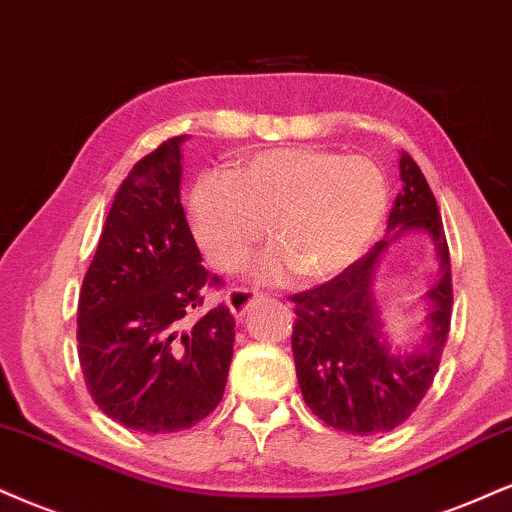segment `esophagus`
<instances>
[{
	"label": "esophagus",
	"mask_w": 512,
	"mask_h": 512,
	"mask_svg": "<svg viewBox=\"0 0 512 512\" xmlns=\"http://www.w3.org/2000/svg\"><path fill=\"white\" fill-rule=\"evenodd\" d=\"M257 300H262V295L250 291V288H233V291L226 295V305H229L231 315L236 319H243L245 312H248Z\"/></svg>",
	"instance_id": "34e87169"
}]
</instances>
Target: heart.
<instances>
[{
  "instance_id": "obj_1",
  "label": "heart",
  "mask_w": 512,
  "mask_h": 512,
  "mask_svg": "<svg viewBox=\"0 0 512 512\" xmlns=\"http://www.w3.org/2000/svg\"><path fill=\"white\" fill-rule=\"evenodd\" d=\"M389 207L379 166L324 147H272L243 157L236 171L209 169L190 193L195 238L207 260L233 272L267 236L274 248L257 276L305 281L341 274L365 255Z\"/></svg>"
}]
</instances>
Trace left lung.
<instances>
[{
    "instance_id": "obj_1",
    "label": "left lung",
    "mask_w": 512,
    "mask_h": 512,
    "mask_svg": "<svg viewBox=\"0 0 512 512\" xmlns=\"http://www.w3.org/2000/svg\"><path fill=\"white\" fill-rule=\"evenodd\" d=\"M400 181L403 190L389 214L391 238L374 243L336 279L291 295V346L305 403L324 424L357 436L391 432L417 410L439 372L451 331V252L436 197L408 152L400 155ZM408 228H422L433 236L442 279L428 294L433 334L422 349L403 358L380 336L371 274L385 245Z\"/></svg>"
}]
</instances>
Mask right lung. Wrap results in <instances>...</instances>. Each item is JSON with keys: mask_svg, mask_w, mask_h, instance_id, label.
<instances>
[{"mask_svg": "<svg viewBox=\"0 0 512 512\" xmlns=\"http://www.w3.org/2000/svg\"><path fill=\"white\" fill-rule=\"evenodd\" d=\"M164 140L121 183L78 300V360L104 415L147 434L181 432L219 405L236 319L197 315L207 288L181 205V143Z\"/></svg>", "mask_w": 512, "mask_h": 512, "instance_id": "obj_1", "label": "right lung"}]
</instances>
